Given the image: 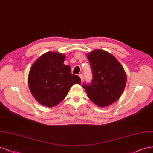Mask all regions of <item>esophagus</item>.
<instances>
[{
    "label": "esophagus",
    "mask_w": 153,
    "mask_h": 153,
    "mask_svg": "<svg viewBox=\"0 0 153 153\" xmlns=\"http://www.w3.org/2000/svg\"><path fill=\"white\" fill-rule=\"evenodd\" d=\"M79 76L80 77L81 79V81H83V79H84V77H83V74H79Z\"/></svg>",
    "instance_id": "34e87169"
}]
</instances>
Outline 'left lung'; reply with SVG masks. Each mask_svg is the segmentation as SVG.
<instances>
[{
	"mask_svg": "<svg viewBox=\"0 0 153 153\" xmlns=\"http://www.w3.org/2000/svg\"><path fill=\"white\" fill-rule=\"evenodd\" d=\"M93 73L90 85L83 84L90 99L100 107L111 105L125 90L126 74L121 64L109 53L95 50L87 54Z\"/></svg>",
	"mask_w": 153,
	"mask_h": 153,
	"instance_id": "1",
	"label": "left lung"
}]
</instances>
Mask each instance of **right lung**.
Returning a JSON list of instances; mask_svg holds the SVG:
<instances>
[{
	"instance_id": "1",
	"label": "right lung",
	"mask_w": 153,
	"mask_h": 153,
	"mask_svg": "<svg viewBox=\"0 0 153 153\" xmlns=\"http://www.w3.org/2000/svg\"><path fill=\"white\" fill-rule=\"evenodd\" d=\"M65 55L47 52L35 61L30 68L28 83L33 97L48 107L59 104L75 84L81 85V79L72 74L69 65L63 63Z\"/></svg>"
}]
</instances>
